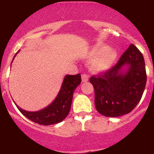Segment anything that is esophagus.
<instances>
[{
  "mask_svg": "<svg viewBox=\"0 0 154 154\" xmlns=\"http://www.w3.org/2000/svg\"><path fill=\"white\" fill-rule=\"evenodd\" d=\"M88 79H89V77H88V75H86V74H83L82 75V82H87V81H88Z\"/></svg>",
  "mask_w": 154,
  "mask_h": 154,
  "instance_id": "esophagus-1",
  "label": "esophagus"
}]
</instances>
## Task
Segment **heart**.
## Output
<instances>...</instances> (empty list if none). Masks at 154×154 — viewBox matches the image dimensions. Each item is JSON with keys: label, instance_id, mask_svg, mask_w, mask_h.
Instances as JSON below:
<instances>
[{"label": "heart", "instance_id": "b5f03b06", "mask_svg": "<svg viewBox=\"0 0 154 154\" xmlns=\"http://www.w3.org/2000/svg\"><path fill=\"white\" fill-rule=\"evenodd\" d=\"M105 46L103 45H98L93 48L91 52V56H94L100 53L92 61V66L95 70L98 72H103L109 69L114 63L116 56V53L114 49L106 48L103 50Z\"/></svg>", "mask_w": 154, "mask_h": 154}]
</instances>
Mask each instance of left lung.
<instances>
[{
  "instance_id": "obj_1",
  "label": "left lung",
  "mask_w": 154,
  "mask_h": 154,
  "mask_svg": "<svg viewBox=\"0 0 154 154\" xmlns=\"http://www.w3.org/2000/svg\"><path fill=\"white\" fill-rule=\"evenodd\" d=\"M146 80L143 56L131 44L115 66L90 78L96 110L108 117L129 114L142 98Z\"/></svg>"
}]
</instances>
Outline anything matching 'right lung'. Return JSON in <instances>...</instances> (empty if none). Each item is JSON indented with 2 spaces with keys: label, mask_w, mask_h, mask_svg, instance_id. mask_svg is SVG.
I'll list each match as a JSON object with an SVG mask.
<instances>
[{
  "label": "right lung",
  "mask_w": 154,
  "mask_h": 154,
  "mask_svg": "<svg viewBox=\"0 0 154 154\" xmlns=\"http://www.w3.org/2000/svg\"><path fill=\"white\" fill-rule=\"evenodd\" d=\"M19 51L15 54L14 57ZM80 83V74L65 76L59 93L55 100L50 105L40 111H27L15 104L23 115L35 123L42 125H51L59 123L62 122L69 113L74 91Z\"/></svg>",
  "instance_id": "1"
}]
</instances>
